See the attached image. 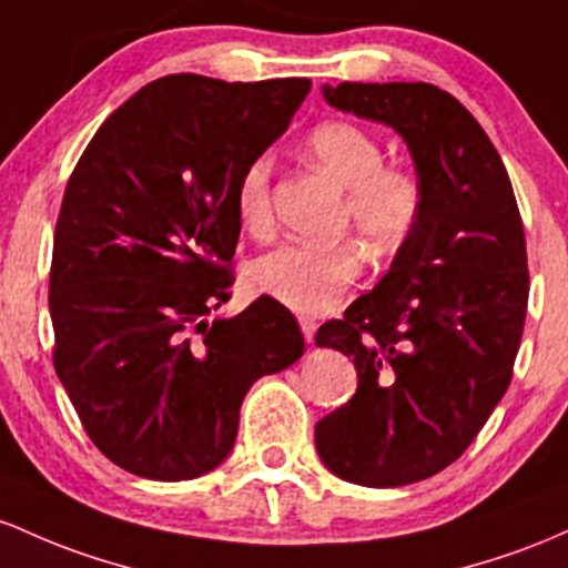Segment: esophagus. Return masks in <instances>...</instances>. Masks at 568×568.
<instances>
[{"instance_id":"34e87169","label":"esophagus","mask_w":568,"mask_h":568,"mask_svg":"<svg viewBox=\"0 0 568 568\" xmlns=\"http://www.w3.org/2000/svg\"><path fill=\"white\" fill-rule=\"evenodd\" d=\"M301 329H303L305 343H314L316 329H318V324L314 322V318H311V316H301Z\"/></svg>"}]
</instances>
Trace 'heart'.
<instances>
[{
  "label": "heart",
  "instance_id": "b5f03b06",
  "mask_svg": "<svg viewBox=\"0 0 568 568\" xmlns=\"http://www.w3.org/2000/svg\"><path fill=\"white\" fill-rule=\"evenodd\" d=\"M308 155L318 171L346 187L343 225L375 254H392L410 239L422 220L424 187L413 169L384 163V144L362 125L327 120L308 133ZM273 161L252 158L235 182V216L252 235L273 227ZM362 273V257L352 244L308 246L284 244L246 267V284L257 295L301 314H322L346 295Z\"/></svg>",
  "mask_w": 568,
  "mask_h": 568
}]
</instances>
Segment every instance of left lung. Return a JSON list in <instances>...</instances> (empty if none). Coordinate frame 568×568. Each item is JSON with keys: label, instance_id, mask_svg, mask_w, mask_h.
<instances>
[{"label": "left lung", "instance_id": "1", "mask_svg": "<svg viewBox=\"0 0 568 568\" xmlns=\"http://www.w3.org/2000/svg\"><path fill=\"white\" fill-rule=\"evenodd\" d=\"M324 99L405 139L424 209L378 286L318 327V346L354 356L359 386L316 424V450L356 486H407L454 464L513 381L528 305L524 220L499 152L448 91L341 82Z\"/></svg>", "mask_w": 568, "mask_h": 568}]
</instances>
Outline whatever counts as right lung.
Wrapping results in <instances>:
<instances>
[{
    "instance_id": "1",
    "label": "right lung",
    "mask_w": 568,
    "mask_h": 568,
    "mask_svg": "<svg viewBox=\"0 0 568 568\" xmlns=\"http://www.w3.org/2000/svg\"><path fill=\"white\" fill-rule=\"evenodd\" d=\"M308 91V78L169 74L104 120L69 176L50 263L53 365L88 437L125 473H212L250 386L303 356L295 316L271 297L206 316L235 282L239 174Z\"/></svg>"
}]
</instances>
